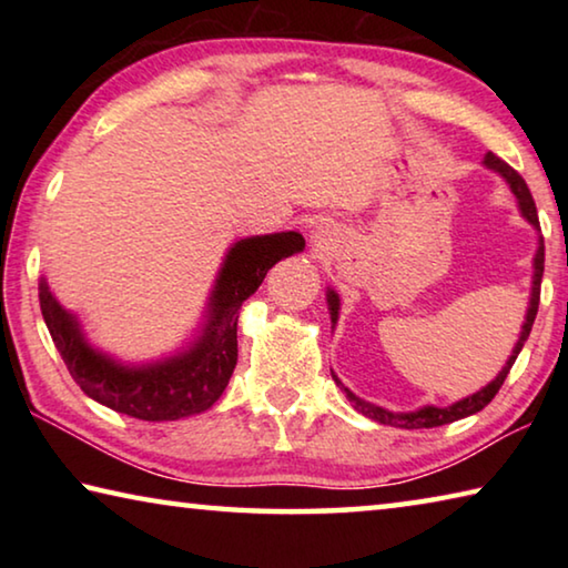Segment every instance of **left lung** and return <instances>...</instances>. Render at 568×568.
Masks as SVG:
<instances>
[{
    "mask_svg": "<svg viewBox=\"0 0 568 568\" xmlns=\"http://www.w3.org/2000/svg\"><path fill=\"white\" fill-rule=\"evenodd\" d=\"M484 165L488 170H496L498 175H501L508 187H511V192L518 200V207H521V215L531 223L536 230H538V215H536V205H534V197L531 192H528V185L524 182V178L518 175V172L506 165V162L501 158H496L494 152H486L484 158ZM541 277H544V240L538 237V250H536V257H534V285H531V301H528V311H526V321L521 325V335H518V341L514 345L511 355H508V361L501 371H498V376L488 383L486 388H480L478 393H474V396H468L464 400H456L454 406H446V408H438V406H423L420 410H413V413H393V410H386L381 406H373V403L363 400L355 396V393H351L348 388L343 386V383L333 376V381L338 383L341 390L345 393V398H348L353 403V408L363 413V416H368L373 420L383 423V426H396V428H436V426H446V423H454L458 418H466V416H474V413H478L480 408H486L488 403L494 400V396L498 393V388L504 386V381L508 376V371H511V365L516 363L518 353H521L524 343L528 338V333H531V325L536 321V313H538V301H541ZM328 311H331V321L335 323L338 321V311H341V297L335 291H328Z\"/></svg>",
    "mask_w": 568,
    "mask_h": 568,
    "instance_id": "obj_1",
    "label": "left lung"
}]
</instances>
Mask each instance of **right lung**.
Returning a JSON list of instances; mask_svg holds the SVG:
<instances>
[{
	"mask_svg": "<svg viewBox=\"0 0 568 568\" xmlns=\"http://www.w3.org/2000/svg\"><path fill=\"white\" fill-rule=\"evenodd\" d=\"M303 247L295 230L237 240L220 267L197 338L178 355L148 365H124L92 348L80 321L57 303L44 277L40 307L67 371L92 400L140 420H178L207 410L223 396L237 363L240 305L277 261Z\"/></svg>",
	"mask_w": 568,
	"mask_h": 568,
	"instance_id": "right-lung-1",
	"label": "right lung"
}]
</instances>
